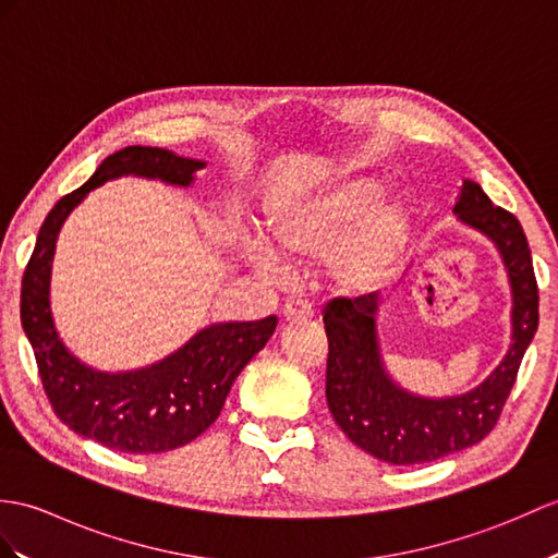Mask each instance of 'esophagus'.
I'll return each instance as SVG.
<instances>
[{
    "instance_id": "1",
    "label": "esophagus",
    "mask_w": 558,
    "mask_h": 558,
    "mask_svg": "<svg viewBox=\"0 0 558 558\" xmlns=\"http://www.w3.org/2000/svg\"><path fill=\"white\" fill-rule=\"evenodd\" d=\"M311 314H314V311H311V306L306 302H302V300H294V302H288V304L282 306V318L288 320V323L306 320V318H311Z\"/></svg>"
}]
</instances>
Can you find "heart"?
<instances>
[{
	"label": "heart",
	"instance_id": "b5f03b06",
	"mask_svg": "<svg viewBox=\"0 0 558 558\" xmlns=\"http://www.w3.org/2000/svg\"><path fill=\"white\" fill-rule=\"evenodd\" d=\"M385 190L378 173H332L270 206L268 230L284 254L326 256L342 290L373 292L397 274L416 232L411 202ZM247 254L264 274L282 270L280 254L264 240H252Z\"/></svg>",
	"mask_w": 558,
	"mask_h": 558
}]
</instances>
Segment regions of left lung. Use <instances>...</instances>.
<instances>
[{
	"mask_svg": "<svg viewBox=\"0 0 558 558\" xmlns=\"http://www.w3.org/2000/svg\"><path fill=\"white\" fill-rule=\"evenodd\" d=\"M454 216L495 244L511 288V344L499 366L471 392L423 397L392 380L378 338V292L356 300L338 296L323 316L330 349L328 409L356 447L385 463L437 461L481 442L497 425L518 366L537 332V280L518 218L492 204L473 180H463Z\"/></svg>",
	"mask_w": 558,
	"mask_h": 558,
	"instance_id": "left-lung-1",
	"label": "left lung"
}]
</instances>
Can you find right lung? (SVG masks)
I'll list each match as a JSON object with an SVG mask.
<instances>
[{"label":"right lung","instance_id":"1","mask_svg":"<svg viewBox=\"0 0 558 558\" xmlns=\"http://www.w3.org/2000/svg\"><path fill=\"white\" fill-rule=\"evenodd\" d=\"M204 166L206 161L159 147L135 145L109 154L85 185L61 197L47 214L23 274L21 323L51 409L73 433L125 454H161L199 437L218 418L242 368L276 332L278 318L214 323L159 364L125 373L97 371L63 344L51 316L57 238L75 206L109 180L135 175L190 187Z\"/></svg>","mask_w":558,"mask_h":558}]
</instances>
